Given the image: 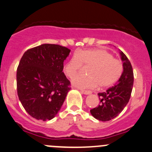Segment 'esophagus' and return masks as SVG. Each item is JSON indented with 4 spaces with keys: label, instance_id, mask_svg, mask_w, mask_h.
<instances>
[{
    "label": "esophagus",
    "instance_id": "1",
    "mask_svg": "<svg viewBox=\"0 0 152 152\" xmlns=\"http://www.w3.org/2000/svg\"><path fill=\"white\" fill-rule=\"evenodd\" d=\"M81 93L83 94H85V95H89V94H91L92 92L90 91H84V90H81Z\"/></svg>",
    "mask_w": 152,
    "mask_h": 152
}]
</instances>
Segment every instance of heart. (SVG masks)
Masks as SVG:
<instances>
[{
	"mask_svg": "<svg viewBox=\"0 0 152 152\" xmlns=\"http://www.w3.org/2000/svg\"><path fill=\"white\" fill-rule=\"evenodd\" d=\"M88 65L87 75L79 74L73 77L72 85L76 88H95L111 86L117 82L123 71L121 61L113 58V55L104 49H90L79 50L64 66V72L68 77L72 76L82 64Z\"/></svg>",
	"mask_w": 152,
	"mask_h": 152,
	"instance_id": "obj_1",
	"label": "heart"
}]
</instances>
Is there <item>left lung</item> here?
Masks as SVG:
<instances>
[{"instance_id": "1", "label": "left lung", "mask_w": 152, "mask_h": 152, "mask_svg": "<svg viewBox=\"0 0 152 152\" xmlns=\"http://www.w3.org/2000/svg\"><path fill=\"white\" fill-rule=\"evenodd\" d=\"M123 71L118 82L105 92L99 93L100 104L91 109V115L96 120L106 122L115 118L129 102L134 85V73L130 61L120 50Z\"/></svg>"}]
</instances>
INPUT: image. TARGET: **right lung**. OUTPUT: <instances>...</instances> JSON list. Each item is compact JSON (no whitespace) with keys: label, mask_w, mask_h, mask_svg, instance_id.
Segmentation results:
<instances>
[{"label":"right lung","mask_w":152,"mask_h":152,"mask_svg":"<svg viewBox=\"0 0 152 152\" xmlns=\"http://www.w3.org/2000/svg\"><path fill=\"white\" fill-rule=\"evenodd\" d=\"M70 50L43 44L23 53L17 69V91L26 111L38 120H50L61 109L70 81L63 73Z\"/></svg>","instance_id":"obj_1"}]
</instances>
